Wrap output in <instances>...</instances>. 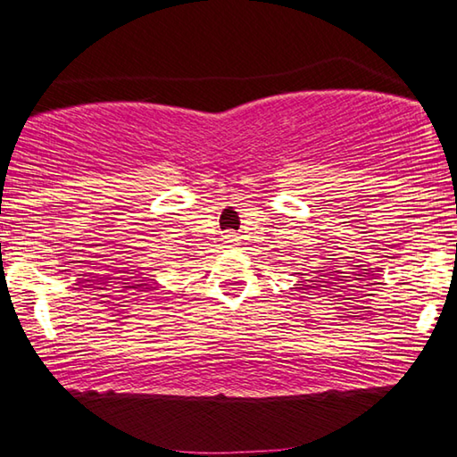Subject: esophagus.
<instances>
[{
    "mask_svg": "<svg viewBox=\"0 0 457 457\" xmlns=\"http://www.w3.org/2000/svg\"><path fill=\"white\" fill-rule=\"evenodd\" d=\"M226 239H228V244H231V242H236V236L234 234H228Z\"/></svg>",
    "mask_w": 457,
    "mask_h": 457,
    "instance_id": "esophagus-1",
    "label": "esophagus"
}]
</instances>
